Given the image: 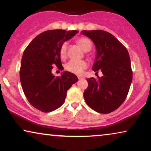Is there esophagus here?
Returning a JSON list of instances; mask_svg holds the SVG:
<instances>
[{"label": "esophagus", "instance_id": "esophagus-1", "mask_svg": "<svg viewBox=\"0 0 151 151\" xmlns=\"http://www.w3.org/2000/svg\"><path fill=\"white\" fill-rule=\"evenodd\" d=\"M78 77V79H79V80H80V79H82V77H80V76H78V77Z\"/></svg>", "mask_w": 151, "mask_h": 151}]
</instances>
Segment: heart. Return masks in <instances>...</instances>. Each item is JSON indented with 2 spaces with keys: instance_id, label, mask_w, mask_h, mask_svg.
Masks as SVG:
<instances>
[{
  "instance_id": "b5f03b06",
  "label": "heart",
  "mask_w": 151,
  "mask_h": 151,
  "mask_svg": "<svg viewBox=\"0 0 151 151\" xmlns=\"http://www.w3.org/2000/svg\"><path fill=\"white\" fill-rule=\"evenodd\" d=\"M77 43L83 51H90L92 47L91 40L86 37H81L77 40ZM60 56L64 58L67 55V42H63L60 47ZM88 67V63L85 60H71L66 64L65 68L68 71L76 74H81Z\"/></svg>"
}]
</instances>
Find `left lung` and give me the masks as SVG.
<instances>
[{
    "label": "left lung",
    "mask_w": 151,
    "mask_h": 151,
    "mask_svg": "<svg viewBox=\"0 0 151 151\" xmlns=\"http://www.w3.org/2000/svg\"><path fill=\"white\" fill-rule=\"evenodd\" d=\"M82 35L94 43L97 54L92 70H101L103 76L86 79L83 93L86 104L95 111L109 114L123 104L129 92L132 71L127 49L114 36L104 30H82Z\"/></svg>",
    "instance_id": "obj_1"
}]
</instances>
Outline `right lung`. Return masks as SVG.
Here are the masks:
<instances>
[{
    "instance_id": "right-lung-1",
    "label": "right lung",
    "mask_w": 151,
    "mask_h": 151,
    "mask_svg": "<svg viewBox=\"0 0 151 151\" xmlns=\"http://www.w3.org/2000/svg\"><path fill=\"white\" fill-rule=\"evenodd\" d=\"M78 30H50L31 41L23 53L20 81L30 104L42 112L56 110L65 100L67 91L78 81L75 74L65 71L60 77L51 72L53 66L63 70L60 47Z\"/></svg>"
}]
</instances>
